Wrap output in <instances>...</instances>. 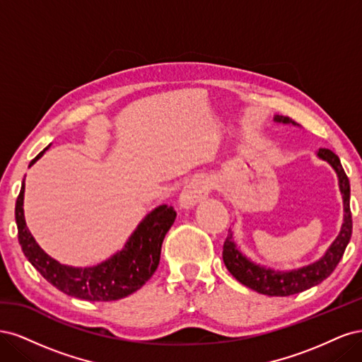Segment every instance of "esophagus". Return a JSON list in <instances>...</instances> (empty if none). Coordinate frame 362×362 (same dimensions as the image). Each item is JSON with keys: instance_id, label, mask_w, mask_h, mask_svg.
Returning a JSON list of instances; mask_svg holds the SVG:
<instances>
[{"instance_id": "34e87169", "label": "esophagus", "mask_w": 362, "mask_h": 362, "mask_svg": "<svg viewBox=\"0 0 362 362\" xmlns=\"http://www.w3.org/2000/svg\"><path fill=\"white\" fill-rule=\"evenodd\" d=\"M211 192V184L206 180H192L180 194V206L184 210H189L194 205H198L204 199L208 198Z\"/></svg>"}]
</instances>
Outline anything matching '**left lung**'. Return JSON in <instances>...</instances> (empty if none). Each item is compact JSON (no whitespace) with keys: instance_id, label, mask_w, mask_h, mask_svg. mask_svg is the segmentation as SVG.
Wrapping results in <instances>:
<instances>
[{"instance_id":"8db88e82","label":"left lung","mask_w":362,"mask_h":362,"mask_svg":"<svg viewBox=\"0 0 362 362\" xmlns=\"http://www.w3.org/2000/svg\"><path fill=\"white\" fill-rule=\"evenodd\" d=\"M276 122L298 125L288 116H275ZM322 160L327 161L334 168L338 177L339 192L343 194L344 204V222L341 231L334 240V243L326 250V254L310 266H305L290 272H279L255 264L246 255L238 250L234 243L233 231L229 229L228 237L223 243V262L229 273L243 286L252 288L257 293L267 296H291L308 290L317 284L325 281L338 266L339 259L343 258L344 250L352 237V213H350V184L347 175L339 163V158L331 149H320L317 152Z\"/></svg>"}]
</instances>
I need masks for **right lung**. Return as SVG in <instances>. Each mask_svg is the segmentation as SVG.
Instances as JSON below:
<instances>
[{
    "label": "right lung",
    "mask_w": 362,
    "mask_h": 362,
    "mask_svg": "<svg viewBox=\"0 0 362 362\" xmlns=\"http://www.w3.org/2000/svg\"><path fill=\"white\" fill-rule=\"evenodd\" d=\"M48 148L43 149L35 160H31L30 166ZM24 190L25 185L23 182L15 206L19 245L35 269L60 291L83 300L110 302L137 291L154 275L160 262L164 235L168 234L177 217L173 206H157L140 222L122 250L103 261L101 264L83 269L60 264L36 243L25 223L23 208Z\"/></svg>",
    "instance_id": "add662e5"
}]
</instances>
